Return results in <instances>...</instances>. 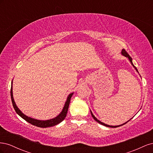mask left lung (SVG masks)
<instances>
[{
	"label": "left lung",
	"mask_w": 153,
	"mask_h": 153,
	"mask_svg": "<svg viewBox=\"0 0 153 153\" xmlns=\"http://www.w3.org/2000/svg\"><path fill=\"white\" fill-rule=\"evenodd\" d=\"M121 54L123 55V56H124V57H127L128 59H129V61H130V62H131V64H132V66L134 67V68H135V69H136V71L138 73V70H137V69L136 68V67L133 65V62H132V59H131V57L129 56V55L126 52V50H125L124 49H123L122 50V51H121ZM91 115H92V117L94 118V119L96 121H97L98 122V123H100V124H102V125H103V126H106V127H109V128H117V127H119V126H123V125H124V124H125L126 123H127L129 121H130V119L129 120H128V121H127V122H126V123H123V124H121V125H118V126H110V125H108V124H105V123H102V122H101L100 120H98V119H97L94 115H93V114H92V111L91 110Z\"/></svg>",
	"instance_id": "1"
}]
</instances>
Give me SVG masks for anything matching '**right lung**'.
I'll list each match as a JSON object with an SVG mask.
<instances>
[{
    "mask_svg": "<svg viewBox=\"0 0 153 153\" xmlns=\"http://www.w3.org/2000/svg\"><path fill=\"white\" fill-rule=\"evenodd\" d=\"M74 92H71V93L69 94L68 96V98L66 99V101L65 102V104L64 105V107L61 111V112L57 116H56L54 118L48 119V120H38V119H36L34 118H32L30 117H28L27 115H25L24 113H23L22 111L18 108V106H16L15 100H14L13 98V80L11 82V101H12V103L14 108H15L16 112L20 115V116L24 119V120L27 122L29 123L30 124L34 125V126L40 127V128H48V127H51V126H53L59 124L60 123H61L63 120L65 119L66 117V114L68 110V107L69 105V103H70V100L71 97L73 96Z\"/></svg>",
    "mask_w": 153,
    "mask_h": 153,
    "instance_id": "add662e5",
    "label": "right lung"
}]
</instances>
